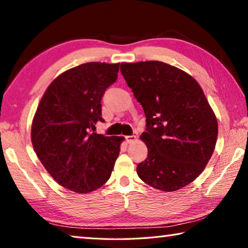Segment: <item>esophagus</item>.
<instances>
[{
  "label": "esophagus",
  "instance_id": "obj_1",
  "mask_svg": "<svg viewBox=\"0 0 248 248\" xmlns=\"http://www.w3.org/2000/svg\"><path fill=\"white\" fill-rule=\"evenodd\" d=\"M137 139L136 136H127L125 137V141H127V143H132V142Z\"/></svg>",
  "mask_w": 248,
  "mask_h": 248
}]
</instances>
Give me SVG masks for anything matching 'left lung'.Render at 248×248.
<instances>
[{"mask_svg": "<svg viewBox=\"0 0 248 248\" xmlns=\"http://www.w3.org/2000/svg\"><path fill=\"white\" fill-rule=\"evenodd\" d=\"M120 71L146 118L141 139L148 157L138 175L163 191L187 186L202 173L217 137L203 91L189 74L161 61L121 63Z\"/></svg>", "mask_w": 248, "mask_h": 248, "instance_id": "1", "label": "left lung"}]
</instances>
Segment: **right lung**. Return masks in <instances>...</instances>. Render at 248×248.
I'll return each instance as SVG.
<instances>
[{"mask_svg": "<svg viewBox=\"0 0 248 248\" xmlns=\"http://www.w3.org/2000/svg\"><path fill=\"white\" fill-rule=\"evenodd\" d=\"M119 63L89 62L65 71L50 84L32 120L37 156L56 182L79 194L102 187L120 152L121 137L95 132L102 98L118 77Z\"/></svg>", "mask_w": 248, "mask_h": 248, "instance_id": "add662e5", "label": "right lung"}]
</instances>
